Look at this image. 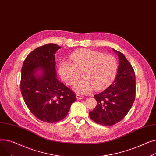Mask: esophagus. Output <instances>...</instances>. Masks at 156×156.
Segmentation results:
<instances>
[{"label":"esophagus","instance_id":"1","mask_svg":"<svg viewBox=\"0 0 156 156\" xmlns=\"http://www.w3.org/2000/svg\"><path fill=\"white\" fill-rule=\"evenodd\" d=\"M76 98L77 100H80V99H82L84 98V96H82V95H79V94H77L76 95Z\"/></svg>","mask_w":156,"mask_h":156}]
</instances>
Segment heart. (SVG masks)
I'll list each match as a JSON object with an SVG mask.
<instances>
[{
  "label": "heart",
  "mask_w": 156,
  "mask_h": 156,
  "mask_svg": "<svg viewBox=\"0 0 156 156\" xmlns=\"http://www.w3.org/2000/svg\"><path fill=\"white\" fill-rule=\"evenodd\" d=\"M70 59L72 63L66 60L60 62L59 75L67 84L72 85L79 79V72L82 71L84 79L73 86V90L79 94H89L94 88L97 90L104 89L115 77L117 63L110 55L90 49H80L73 52Z\"/></svg>",
  "instance_id": "b5f03b06"
}]
</instances>
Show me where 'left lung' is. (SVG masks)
<instances>
[{
	"instance_id": "obj_1",
	"label": "left lung",
	"mask_w": 156,
	"mask_h": 156,
	"mask_svg": "<svg viewBox=\"0 0 156 156\" xmlns=\"http://www.w3.org/2000/svg\"><path fill=\"white\" fill-rule=\"evenodd\" d=\"M119 60L116 78L112 85L94 97L97 105L89 112L96 123L112 126L129 113L135 98V76L133 69L124 55L113 48Z\"/></svg>"
}]
</instances>
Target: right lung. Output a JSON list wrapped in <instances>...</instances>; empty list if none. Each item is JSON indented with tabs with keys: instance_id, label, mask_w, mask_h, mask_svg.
<instances>
[{
	"instance_id": "1",
	"label": "right lung",
	"mask_w": 156,
	"mask_h": 156,
	"mask_svg": "<svg viewBox=\"0 0 156 156\" xmlns=\"http://www.w3.org/2000/svg\"><path fill=\"white\" fill-rule=\"evenodd\" d=\"M60 48L53 43L36 48L26 58L21 69L24 102L36 118L47 123L62 120L77 99L74 93L57 79L55 55Z\"/></svg>"
}]
</instances>
